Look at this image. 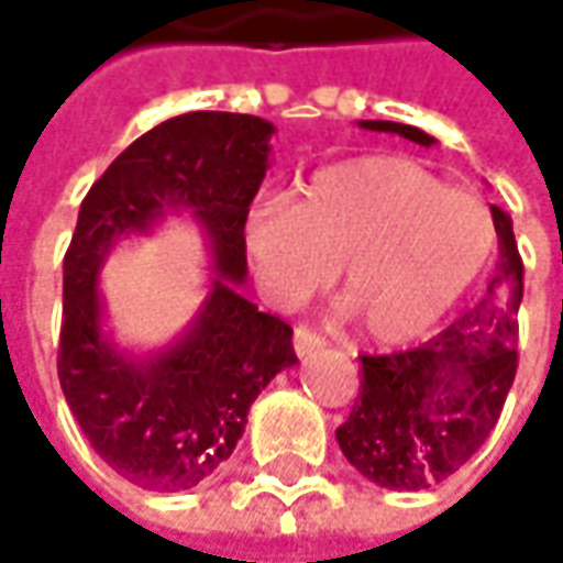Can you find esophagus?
Segmentation results:
<instances>
[{
	"label": "esophagus",
	"mask_w": 563,
	"mask_h": 563,
	"mask_svg": "<svg viewBox=\"0 0 563 563\" xmlns=\"http://www.w3.org/2000/svg\"><path fill=\"white\" fill-rule=\"evenodd\" d=\"M325 347V338L313 332V329H307V325H297L294 329V351H297V357L307 360L313 357L316 351H322Z\"/></svg>",
	"instance_id": "esophagus-1"
}]
</instances>
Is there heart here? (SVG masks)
<instances>
[{
  "instance_id": "1",
  "label": "heart",
  "mask_w": 563,
  "mask_h": 563,
  "mask_svg": "<svg viewBox=\"0 0 563 563\" xmlns=\"http://www.w3.org/2000/svg\"><path fill=\"white\" fill-rule=\"evenodd\" d=\"M495 244L488 206L404 156H357L319 168L294 203L260 200L244 219V253L260 288L291 307L341 291L378 344L426 335Z\"/></svg>"
}]
</instances>
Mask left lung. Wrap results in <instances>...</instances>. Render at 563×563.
<instances>
[{
    "instance_id": "8db88e82",
    "label": "left lung",
    "mask_w": 563,
    "mask_h": 563,
    "mask_svg": "<svg viewBox=\"0 0 563 563\" xmlns=\"http://www.w3.org/2000/svg\"><path fill=\"white\" fill-rule=\"evenodd\" d=\"M366 131L432 146L435 137L400 121H360ZM498 263L486 297L420 347L360 357V398L335 439L369 483L420 492L444 483L483 448L517 376V310L523 260L514 222L492 206Z\"/></svg>"
}]
</instances>
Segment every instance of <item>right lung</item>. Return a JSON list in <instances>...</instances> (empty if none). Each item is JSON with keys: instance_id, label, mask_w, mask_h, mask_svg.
<instances>
[{"instance_id": "right-lung-1", "label": "right lung", "mask_w": 563, "mask_h": 563, "mask_svg": "<svg viewBox=\"0 0 563 563\" xmlns=\"http://www.w3.org/2000/svg\"><path fill=\"white\" fill-rule=\"evenodd\" d=\"M272 121L187 112L131 143L77 212L65 253L58 382L87 442L121 479L153 492L200 486L244 435L250 404L297 363L291 325L241 294L244 219L269 168ZM187 211L205 231L213 282L186 335L131 355L104 332L98 272L111 247Z\"/></svg>"}]
</instances>
